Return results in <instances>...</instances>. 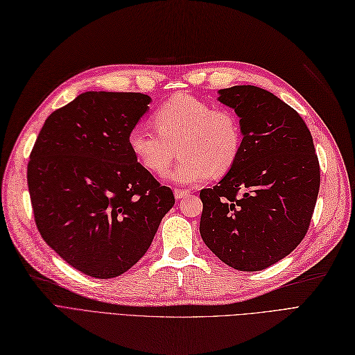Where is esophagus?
<instances>
[{"label": "esophagus", "mask_w": 355, "mask_h": 355, "mask_svg": "<svg viewBox=\"0 0 355 355\" xmlns=\"http://www.w3.org/2000/svg\"><path fill=\"white\" fill-rule=\"evenodd\" d=\"M189 194H190V190H184V189H175V190H174V196H175V199L187 198Z\"/></svg>", "instance_id": "34e87169"}]
</instances>
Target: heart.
Returning a JSON list of instances; mask_svg holds the SVG:
<instances>
[{"label":"heart","instance_id":"1","mask_svg":"<svg viewBox=\"0 0 355 355\" xmlns=\"http://www.w3.org/2000/svg\"><path fill=\"white\" fill-rule=\"evenodd\" d=\"M153 123L157 133L144 125L132 127L128 147L153 175L166 173L178 147L181 159L168 175L177 184L225 175L242 150L243 132L236 113L191 94L180 93L162 103L153 113Z\"/></svg>","mask_w":355,"mask_h":355}]
</instances>
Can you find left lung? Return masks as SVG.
I'll list each match as a JSON object with an SVG mask.
<instances>
[{
    "label": "left lung",
    "mask_w": 355,
    "mask_h": 355,
    "mask_svg": "<svg viewBox=\"0 0 355 355\" xmlns=\"http://www.w3.org/2000/svg\"><path fill=\"white\" fill-rule=\"evenodd\" d=\"M240 118L237 162L214 189L200 190V236L227 266L259 271L305 237L320 189L313 137L300 113L254 85L220 89Z\"/></svg>",
    "instance_id": "1"
}]
</instances>
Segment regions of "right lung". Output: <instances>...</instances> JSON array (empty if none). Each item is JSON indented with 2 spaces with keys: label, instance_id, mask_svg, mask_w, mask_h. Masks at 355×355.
<instances>
[{
  "label": "right lung",
  "instance_id": "1",
  "mask_svg": "<svg viewBox=\"0 0 355 355\" xmlns=\"http://www.w3.org/2000/svg\"><path fill=\"white\" fill-rule=\"evenodd\" d=\"M150 101L141 93L87 91L54 110L33 144L28 187L35 224L45 243L87 276L128 271L175 203L128 147Z\"/></svg>",
  "mask_w": 355,
  "mask_h": 355
}]
</instances>
